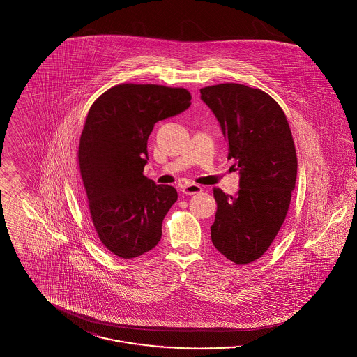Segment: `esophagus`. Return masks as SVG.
Wrapping results in <instances>:
<instances>
[{"label":"esophagus","mask_w":357,"mask_h":357,"mask_svg":"<svg viewBox=\"0 0 357 357\" xmlns=\"http://www.w3.org/2000/svg\"><path fill=\"white\" fill-rule=\"evenodd\" d=\"M181 191L185 195H194V194L202 192V187L199 186V185H195V183H188V185H185V186L182 187Z\"/></svg>","instance_id":"obj_1"}]
</instances>
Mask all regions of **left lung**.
Listing matches in <instances>:
<instances>
[{
    "label": "left lung",
    "instance_id": "1",
    "mask_svg": "<svg viewBox=\"0 0 357 357\" xmlns=\"http://www.w3.org/2000/svg\"><path fill=\"white\" fill-rule=\"evenodd\" d=\"M201 99L221 124L234 159L239 191L214 187L217 202L211 241L237 265L269 249L285 221L297 178V155L288 120L266 92L236 83L204 86Z\"/></svg>",
    "mask_w": 357,
    "mask_h": 357
}]
</instances>
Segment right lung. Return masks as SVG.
<instances>
[{
  "instance_id": "add662e5",
  "label": "right lung",
  "mask_w": 357,
  "mask_h": 357,
  "mask_svg": "<svg viewBox=\"0 0 357 357\" xmlns=\"http://www.w3.org/2000/svg\"><path fill=\"white\" fill-rule=\"evenodd\" d=\"M185 88L119 84L91 105L79 143V167L91 220L102 245L130 259L153 249L178 192L143 175L147 140L159 120L191 104Z\"/></svg>"
}]
</instances>
